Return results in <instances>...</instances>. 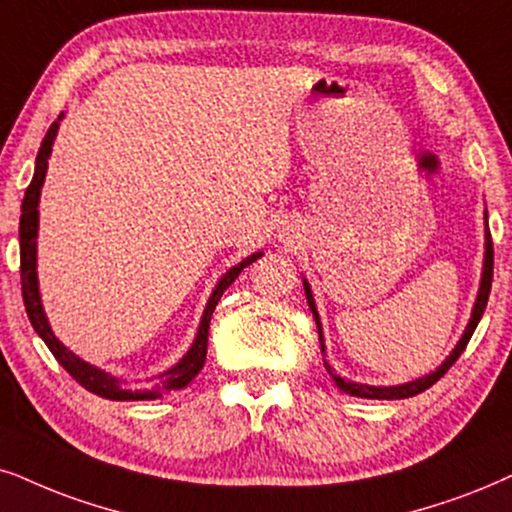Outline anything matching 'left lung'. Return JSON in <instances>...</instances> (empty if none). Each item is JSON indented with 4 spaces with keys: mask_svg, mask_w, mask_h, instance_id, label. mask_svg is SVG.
<instances>
[{
    "mask_svg": "<svg viewBox=\"0 0 512 512\" xmlns=\"http://www.w3.org/2000/svg\"><path fill=\"white\" fill-rule=\"evenodd\" d=\"M487 219V217H484ZM491 278H494V245H491V234L487 229V234H484V267H482V281H480V290H477V300H475V307H472V314H470V321L468 326H465V331L461 335V340L456 342L454 352L449 354L442 361V366L437 368V371H432L428 375H423V378H416L411 380V383H404V385H392V387H375V385H361V383H352V380H345L340 378L338 373L333 371L331 364H328L326 359H323V364H326V371L331 373L335 387H338L340 392L345 394H352V397H361V399H406V397H416V394L425 392L428 387H432L437 383L442 375L449 371L451 366L456 364V359L461 357L465 345H468L472 333H475L477 323H480L484 309H487V300H489V293H491ZM304 295H307V302H309V309H312L314 314V321H316V328H319V342H321V352L326 354V345H323V333H321V319H319V312H316V304H314V297H312V288H309V283L304 281Z\"/></svg>",
    "mask_w": 512,
    "mask_h": 512,
    "instance_id": "1",
    "label": "left lung"
}]
</instances>
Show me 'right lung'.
I'll return each instance as SVG.
<instances>
[{
	"label": "right lung",
	"instance_id": "right-lung-1",
	"mask_svg": "<svg viewBox=\"0 0 512 512\" xmlns=\"http://www.w3.org/2000/svg\"><path fill=\"white\" fill-rule=\"evenodd\" d=\"M61 118L63 115H58V120ZM58 120L49 127L47 137H44L40 151H37L35 174H32L30 186L25 189V198L21 205V229H18V238H21V286H23L25 312H28L32 328H35L37 335L47 342V347L51 349V354H54L58 364L66 368V371L73 375L84 390L99 394L103 399H115V401L158 399L163 392L181 390V387H186L193 378H196L200 368L205 364V357H208L210 319H212V312H215L219 297H222L224 290L236 281L238 274H241L248 264L255 262L257 257H262V252H252L250 257H245L241 264L231 267L222 278H219L217 288L212 290L210 300L205 304L203 319H200L196 340H193L191 349L172 368H167L165 373L158 375L160 387H155V390H129V387L122 385L118 378H113L111 373L101 371V368H96L92 364H87V361H82L80 357H75V354L56 338L54 331H51L47 314H44V307H42L40 283H37V226H40V210H37V205H40L42 184H44V177H47V165H49L47 160L51 155V146H54V139L58 132Z\"/></svg>",
	"mask_w": 512,
	"mask_h": 512
}]
</instances>
